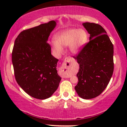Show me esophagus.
Masks as SVG:
<instances>
[{
    "instance_id": "34e87169",
    "label": "esophagus",
    "mask_w": 127,
    "mask_h": 127,
    "mask_svg": "<svg viewBox=\"0 0 127 127\" xmlns=\"http://www.w3.org/2000/svg\"><path fill=\"white\" fill-rule=\"evenodd\" d=\"M73 59L71 57L65 58L62 67V75L64 78H69L70 76L68 75V71L70 68V62L73 60Z\"/></svg>"
}]
</instances>
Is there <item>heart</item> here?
<instances>
[{"mask_svg":"<svg viewBox=\"0 0 127 127\" xmlns=\"http://www.w3.org/2000/svg\"><path fill=\"white\" fill-rule=\"evenodd\" d=\"M88 39V33L82 29L64 30L55 35V41L52 42V49L57 54H61L63 52L62 46L70 45L72 52H77L86 44Z\"/></svg>","mask_w":127,"mask_h":127,"instance_id":"heart-1","label":"heart"}]
</instances>
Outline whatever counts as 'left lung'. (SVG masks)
Returning <instances> with one entry per match:
<instances>
[{
	"label": "left lung",
	"instance_id": "1",
	"mask_svg": "<svg viewBox=\"0 0 127 127\" xmlns=\"http://www.w3.org/2000/svg\"><path fill=\"white\" fill-rule=\"evenodd\" d=\"M83 25L90 34V40L75 57L79 64L75 88L81 98L91 99L101 94L112 78L113 45L100 24L85 23Z\"/></svg>",
	"mask_w": 127,
	"mask_h": 127
}]
</instances>
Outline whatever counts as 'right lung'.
<instances>
[{
	"instance_id": "1",
	"label": "right lung",
	"mask_w": 127,
	"mask_h": 127,
	"mask_svg": "<svg viewBox=\"0 0 127 127\" xmlns=\"http://www.w3.org/2000/svg\"><path fill=\"white\" fill-rule=\"evenodd\" d=\"M55 26L52 20L23 30L12 49L16 81L29 95L40 100L50 97L62 79L56 68L59 60L51 55V47L47 42Z\"/></svg>"
}]
</instances>
